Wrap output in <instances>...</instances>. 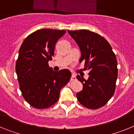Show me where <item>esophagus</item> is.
I'll use <instances>...</instances> for the list:
<instances>
[{"mask_svg": "<svg viewBox=\"0 0 134 134\" xmlns=\"http://www.w3.org/2000/svg\"><path fill=\"white\" fill-rule=\"evenodd\" d=\"M76 75L74 74H72V77H71V80H76Z\"/></svg>", "mask_w": 134, "mask_h": 134, "instance_id": "1", "label": "esophagus"}]
</instances>
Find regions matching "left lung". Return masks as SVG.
Wrapping results in <instances>:
<instances>
[{
  "instance_id": "left-lung-1",
  "label": "left lung",
  "mask_w": 134,
  "mask_h": 134,
  "mask_svg": "<svg viewBox=\"0 0 134 134\" xmlns=\"http://www.w3.org/2000/svg\"><path fill=\"white\" fill-rule=\"evenodd\" d=\"M80 48V62L85 60L89 71L87 80L78 75L82 90L76 93L80 104L91 109L100 108L112 97L118 79V62L108 41L99 34L86 29L68 31Z\"/></svg>"
}]
</instances>
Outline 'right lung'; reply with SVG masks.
<instances>
[{
  "mask_svg": "<svg viewBox=\"0 0 134 134\" xmlns=\"http://www.w3.org/2000/svg\"><path fill=\"white\" fill-rule=\"evenodd\" d=\"M64 30L42 29L25 39L19 52L16 73L23 98L36 109H46L58 101L61 88L69 82L70 71L55 72L49 67L58 40Z\"/></svg>",
  "mask_w": 134,
  "mask_h": 134,
  "instance_id": "obj_1",
  "label": "right lung"
}]
</instances>
